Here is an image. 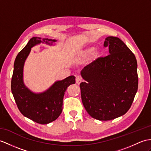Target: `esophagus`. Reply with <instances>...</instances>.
Segmentation results:
<instances>
[{"instance_id":"34e87169","label":"esophagus","mask_w":151,"mask_h":151,"mask_svg":"<svg viewBox=\"0 0 151 151\" xmlns=\"http://www.w3.org/2000/svg\"><path fill=\"white\" fill-rule=\"evenodd\" d=\"M82 82V77L80 76H79V75L77 76L76 77V83H77V84H80Z\"/></svg>"}]
</instances>
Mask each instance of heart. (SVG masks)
Listing matches in <instances>:
<instances>
[{
  "mask_svg": "<svg viewBox=\"0 0 151 151\" xmlns=\"http://www.w3.org/2000/svg\"><path fill=\"white\" fill-rule=\"evenodd\" d=\"M94 50L93 47H89L87 48L86 50L83 52L82 54V57H87L91 55V57L93 58H97L99 57V55H100V52L99 50Z\"/></svg>",
  "mask_w": 151,
  "mask_h": 151,
  "instance_id": "obj_1",
  "label": "heart"
}]
</instances>
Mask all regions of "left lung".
<instances>
[{
	"label": "left lung",
	"instance_id": "8db88e82",
	"mask_svg": "<svg viewBox=\"0 0 151 151\" xmlns=\"http://www.w3.org/2000/svg\"><path fill=\"white\" fill-rule=\"evenodd\" d=\"M104 45L109 54L84 67L80 75L82 101L88 114L107 121L125 114L130 109L138 86L134 55L118 37H108Z\"/></svg>",
	"mask_w": 151,
	"mask_h": 151
}]
</instances>
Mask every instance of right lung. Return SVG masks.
Here are the masks:
<instances>
[{
    "instance_id": "obj_1",
    "label": "right lung",
    "mask_w": 151,
    "mask_h": 151,
    "mask_svg": "<svg viewBox=\"0 0 151 151\" xmlns=\"http://www.w3.org/2000/svg\"><path fill=\"white\" fill-rule=\"evenodd\" d=\"M57 40L34 37L17 55L14 62L12 92L19 111L24 116L40 124H47L57 120L62 111L63 99L66 89L75 83V76H69L56 81L46 91L34 93L26 86L23 80L24 65L31 48L40 43L52 45Z\"/></svg>"
}]
</instances>
